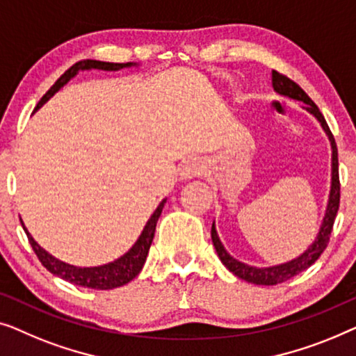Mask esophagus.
Instances as JSON below:
<instances>
[{
	"instance_id": "34e87169",
	"label": "esophagus",
	"mask_w": 356,
	"mask_h": 356,
	"mask_svg": "<svg viewBox=\"0 0 356 356\" xmlns=\"http://www.w3.org/2000/svg\"><path fill=\"white\" fill-rule=\"evenodd\" d=\"M203 172H204V163L200 161V159H190V161H187L182 168H180L179 176H180V180L187 182V180L203 176Z\"/></svg>"
}]
</instances>
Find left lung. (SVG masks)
Returning a JSON list of instances; mask_svg holds the SVG:
<instances>
[{"mask_svg":"<svg viewBox=\"0 0 356 356\" xmlns=\"http://www.w3.org/2000/svg\"><path fill=\"white\" fill-rule=\"evenodd\" d=\"M273 88L274 92L280 97H287L290 99H297V102L305 103L303 109L314 116V119L321 124V127L324 132H326L329 143H330V149H332V158H330V190H329V198H327V207L326 211H324L321 226H319V230L316 234V237L312 242V245L305 250L302 254H298L297 258L290 259L287 263H280L276 264V266H264V268H258V266H250L247 263L238 261L235 259L232 254H230L219 238L218 230H216V224L213 222L211 226V240L214 248H216V253L221 263L226 266L234 276H237L238 279L247 280L250 284H257V285H276L280 282H285L290 277L297 276L305 269H308L312 264L316 261V259L321 257V253L326 250L327 243H329V237L330 232H332V226L335 221V216H337L339 211V203H340V184H339V159H337V147H335V140L330 134L329 126L326 122V119L319 111V108L312 102V98L308 97L307 93L303 92L302 88L298 87L297 83L292 82V80L287 79L282 74H279L276 71H273Z\"/></svg>","mask_w":356,"mask_h":356,"instance_id":"1","label":"left lung"}]
</instances>
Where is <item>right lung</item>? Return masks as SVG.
Returning <instances> with one entry per match:
<instances>
[{
	"label": "right lung",
	"instance_id": "add662e5",
	"mask_svg": "<svg viewBox=\"0 0 356 356\" xmlns=\"http://www.w3.org/2000/svg\"><path fill=\"white\" fill-rule=\"evenodd\" d=\"M137 63H103V61H95V59H83V61H79L67 69L66 72L59 77L51 88L48 90L47 93L43 95V98L40 99L35 111H38L40 108L43 106L44 103L48 102L49 98L53 97L54 93L59 92L64 85H66L69 80L77 76L80 71H92V69H97V71H108V72H116L121 71V69H130L137 67ZM33 111V113H35ZM168 198H164L161 203L158 204V208L154 209V213L149 216V219L145 224V227L137 238V242L132 245V248L129 250L127 253H124L121 258L114 259V261L108 264H102V266H92V268H82V266H74V264L64 263L56 257H53L51 253H48L47 250L35 242L32 234L29 232L26 224L21 219V224L24 230H26L29 242L32 245L35 254H37L40 261L44 268L48 269L49 273L54 274V276L61 277L67 282L82 285V287L88 289H97V290H111L116 287H122V285L129 284L130 280L135 279L142 271L145 261H147L149 245L153 242L154 237V229H156V222L159 216H161V211L164 208V203H166Z\"/></svg>",
	"mask_w": 356,
	"mask_h": 356
}]
</instances>
